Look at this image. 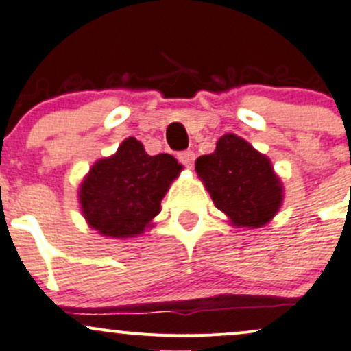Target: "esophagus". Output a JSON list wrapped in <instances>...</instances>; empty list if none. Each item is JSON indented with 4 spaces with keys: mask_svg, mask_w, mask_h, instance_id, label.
<instances>
[{
    "mask_svg": "<svg viewBox=\"0 0 351 351\" xmlns=\"http://www.w3.org/2000/svg\"><path fill=\"white\" fill-rule=\"evenodd\" d=\"M194 160H196V154L193 150H184L179 154V162L186 167H193Z\"/></svg>",
    "mask_w": 351,
    "mask_h": 351,
    "instance_id": "obj_1",
    "label": "esophagus"
}]
</instances>
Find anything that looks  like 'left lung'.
<instances>
[{
    "instance_id": "left-lung-1",
    "label": "left lung",
    "mask_w": 351,
    "mask_h": 351,
    "mask_svg": "<svg viewBox=\"0 0 351 351\" xmlns=\"http://www.w3.org/2000/svg\"><path fill=\"white\" fill-rule=\"evenodd\" d=\"M196 172L235 227H263L283 203L282 180L269 158L237 134H223L213 154L197 158Z\"/></svg>"
}]
</instances>
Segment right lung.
I'll list each match as a JSON object with an SVG mask.
<instances>
[{"label": "right lung", "mask_w": 351, "mask_h": 351, "mask_svg": "<svg viewBox=\"0 0 351 351\" xmlns=\"http://www.w3.org/2000/svg\"><path fill=\"white\" fill-rule=\"evenodd\" d=\"M182 165L169 154L148 155L130 136L117 152L92 165L80 184V206L99 234L128 239L143 234L160 213V203Z\"/></svg>", "instance_id": "right-lung-1"}]
</instances>
